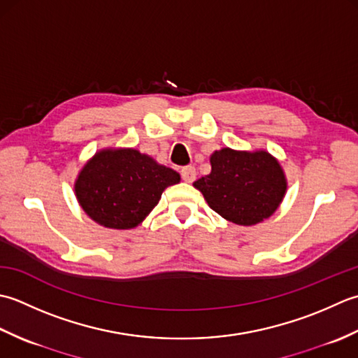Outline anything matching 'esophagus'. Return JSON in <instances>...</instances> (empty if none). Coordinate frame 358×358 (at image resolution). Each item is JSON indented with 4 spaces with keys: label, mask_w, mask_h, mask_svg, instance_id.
Listing matches in <instances>:
<instances>
[{
    "label": "esophagus",
    "mask_w": 358,
    "mask_h": 358,
    "mask_svg": "<svg viewBox=\"0 0 358 358\" xmlns=\"http://www.w3.org/2000/svg\"><path fill=\"white\" fill-rule=\"evenodd\" d=\"M180 176H182V179H184L185 182H193L194 179H196V170H194V166H192V165H188V166H184V169L180 170Z\"/></svg>",
    "instance_id": "1"
}]
</instances>
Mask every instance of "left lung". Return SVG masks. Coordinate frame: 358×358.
<instances>
[{
  "instance_id": "left-lung-1",
  "label": "left lung",
  "mask_w": 358,
  "mask_h": 358,
  "mask_svg": "<svg viewBox=\"0 0 358 358\" xmlns=\"http://www.w3.org/2000/svg\"><path fill=\"white\" fill-rule=\"evenodd\" d=\"M210 164V174L193 185L224 220L255 225L280 207L287 180L278 160L267 151L222 148L211 155Z\"/></svg>"
}]
</instances>
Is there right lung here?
<instances>
[{
  "mask_svg": "<svg viewBox=\"0 0 358 358\" xmlns=\"http://www.w3.org/2000/svg\"><path fill=\"white\" fill-rule=\"evenodd\" d=\"M179 173L133 148L101 150L87 160L76 180L85 213L108 229L128 230L157 206L164 189L179 184Z\"/></svg>",
  "mask_w": 358,
  "mask_h": 358,
  "instance_id": "right-lung-1",
  "label": "right lung"
}]
</instances>
